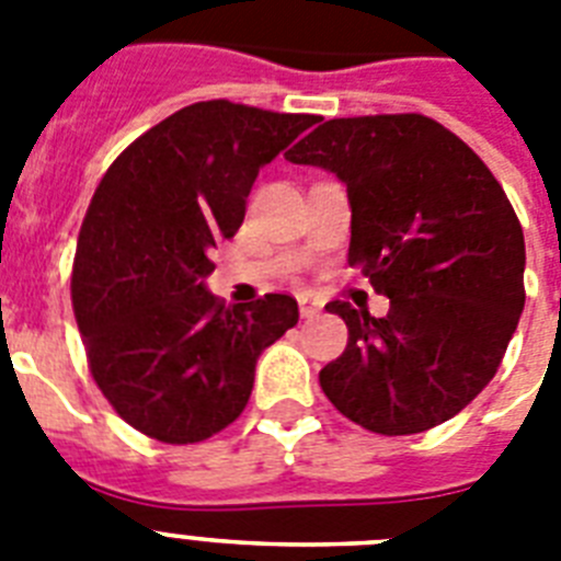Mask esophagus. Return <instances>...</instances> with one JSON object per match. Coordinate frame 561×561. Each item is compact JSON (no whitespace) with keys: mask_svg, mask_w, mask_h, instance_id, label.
<instances>
[{"mask_svg":"<svg viewBox=\"0 0 561 561\" xmlns=\"http://www.w3.org/2000/svg\"><path fill=\"white\" fill-rule=\"evenodd\" d=\"M319 310H322V302H319V299H313L310 294L299 296V313H302V319L319 317Z\"/></svg>","mask_w":561,"mask_h":561,"instance_id":"34e87169","label":"esophagus"}]
</instances>
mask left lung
I'll use <instances>...</instances> for the list:
<instances>
[{"label": "left lung", "instance_id": "left-lung-1", "mask_svg": "<svg viewBox=\"0 0 561 561\" xmlns=\"http://www.w3.org/2000/svg\"><path fill=\"white\" fill-rule=\"evenodd\" d=\"M285 159L347 187V262L390 299L379 319L328 305L351 336L319 374L324 397L385 436L448 422L491 382L525 308V237L502 185L419 113L324 122Z\"/></svg>", "mask_w": 561, "mask_h": 561}]
</instances>
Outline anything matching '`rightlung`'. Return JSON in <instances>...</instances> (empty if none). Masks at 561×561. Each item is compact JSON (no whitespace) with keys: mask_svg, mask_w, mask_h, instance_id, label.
<instances>
[{"mask_svg":"<svg viewBox=\"0 0 561 561\" xmlns=\"http://www.w3.org/2000/svg\"><path fill=\"white\" fill-rule=\"evenodd\" d=\"M310 125L308 113L196 102L122 150L99 182L70 294L99 390L150 439L191 445L228 427L262 351L299 322L294 296L225 308L205 279L259 168Z\"/></svg>","mask_w":561,"mask_h":561,"instance_id":"right-lung-1","label":"right lung"}]
</instances>
